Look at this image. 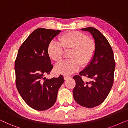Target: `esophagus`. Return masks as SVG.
I'll list each match as a JSON object with an SVG mask.
<instances>
[{
	"label": "esophagus",
	"instance_id": "1",
	"mask_svg": "<svg viewBox=\"0 0 128 128\" xmlns=\"http://www.w3.org/2000/svg\"><path fill=\"white\" fill-rule=\"evenodd\" d=\"M70 78V77L69 76H64V80H66L68 79V78Z\"/></svg>",
	"mask_w": 128,
	"mask_h": 128
}]
</instances>
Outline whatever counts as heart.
Returning a JSON list of instances; mask_svg holds the SVG:
<instances>
[{
	"mask_svg": "<svg viewBox=\"0 0 128 128\" xmlns=\"http://www.w3.org/2000/svg\"><path fill=\"white\" fill-rule=\"evenodd\" d=\"M59 43L50 42L48 54L56 63L62 61L64 51L70 50L68 58L70 60L59 64L55 68L57 73L70 74L78 71L81 65L86 67L91 62L95 55L96 42L86 34L77 31H69L59 36Z\"/></svg>",
	"mask_w": 128,
	"mask_h": 128,
	"instance_id": "heart-1",
	"label": "heart"
}]
</instances>
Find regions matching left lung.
<instances>
[{
	"label": "left lung",
	"instance_id": "left-lung-1",
	"mask_svg": "<svg viewBox=\"0 0 128 128\" xmlns=\"http://www.w3.org/2000/svg\"><path fill=\"white\" fill-rule=\"evenodd\" d=\"M92 35L96 44L93 59L84 70L73 78L76 86L73 90L76 102L86 108H93L103 102L114 83L115 62L112 49L106 38L95 28H82ZM82 76L90 78L85 82Z\"/></svg>",
	"mask_w": 128,
	"mask_h": 128
}]
</instances>
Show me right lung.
Masks as SVG:
<instances>
[{
	"mask_svg": "<svg viewBox=\"0 0 128 128\" xmlns=\"http://www.w3.org/2000/svg\"><path fill=\"white\" fill-rule=\"evenodd\" d=\"M60 32L44 28L35 30L20 46L15 60L17 90L26 104L38 111L54 106L59 88L64 82L61 74L50 79L44 78L53 69L48 45Z\"/></svg>",
	"mask_w": 128,
	"mask_h": 128,
	"instance_id": "1",
	"label": "right lung"
}]
</instances>
